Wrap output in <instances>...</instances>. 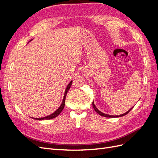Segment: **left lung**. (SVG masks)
<instances>
[{"instance_id":"8db88e82","label":"left lung","mask_w":158,"mask_h":158,"mask_svg":"<svg viewBox=\"0 0 158 158\" xmlns=\"http://www.w3.org/2000/svg\"><path fill=\"white\" fill-rule=\"evenodd\" d=\"M92 106H93V107H94V110L95 111H96L99 114H100V115L101 116H103V117H109V118H115V117H123V116H125V114H128L129 112L131 111V110L134 107V106L130 109V110H128V111H127V112H126V113H125L124 114H120V115H110V114H106V113H102V112H101L99 111V110L95 107V106L94 105V102H92Z\"/></svg>"}]
</instances>
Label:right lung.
<instances>
[{
	"mask_svg": "<svg viewBox=\"0 0 158 158\" xmlns=\"http://www.w3.org/2000/svg\"><path fill=\"white\" fill-rule=\"evenodd\" d=\"M31 40H30V41H31ZM30 41H29V42H30ZM72 83H73V81H70V83L67 85V86H66V89H65V92H64V94L63 102H62V103H61V105H60V106L58 108V109H56L54 113H52V114H49V115L46 116V117H41V118H33V117H31V118H34V119H36V120L42 121V120H49V119L54 118H55L56 117L58 116L59 114L61 113V111H63V109H64V105H65V99H66V94H67V93H68V92H69V90L70 88Z\"/></svg>",
	"mask_w": 158,
	"mask_h": 158,
	"instance_id": "add662e5",
	"label": "right lung"
}]
</instances>
